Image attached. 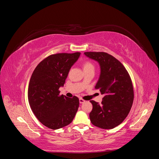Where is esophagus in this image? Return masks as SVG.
Here are the masks:
<instances>
[{"label": "esophagus", "instance_id": "obj_1", "mask_svg": "<svg viewBox=\"0 0 159 159\" xmlns=\"http://www.w3.org/2000/svg\"><path fill=\"white\" fill-rule=\"evenodd\" d=\"M79 101H80V103H84V102H85V101L84 99H81V98H80Z\"/></svg>", "mask_w": 159, "mask_h": 159}]
</instances>
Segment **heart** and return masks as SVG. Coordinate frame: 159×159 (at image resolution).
Wrapping results in <instances>:
<instances>
[{"label": "heart", "mask_w": 159, "mask_h": 159, "mask_svg": "<svg viewBox=\"0 0 159 159\" xmlns=\"http://www.w3.org/2000/svg\"><path fill=\"white\" fill-rule=\"evenodd\" d=\"M83 68H84V70H86L89 69H94V66L91 63V62L85 61L83 65Z\"/></svg>", "instance_id": "1"}]
</instances>
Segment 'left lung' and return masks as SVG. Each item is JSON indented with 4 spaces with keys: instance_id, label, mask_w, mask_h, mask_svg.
<instances>
[{
    "instance_id": "1",
    "label": "left lung",
    "mask_w": 159,
    "mask_h": 159,
    "mask_svg": "<svg viewBox=\"0 0 159 159\" xmlns=\"http://www.w3.org/2000/svg\"><path fill=\"white\" fill-rule=\"evenodd\" d=\"M84 54L99 63L101 72L95 88L105 95L101 104L90 101L93 105L90 121L98 127L113 129L124 121L131 109L134 99L131 79L121 62L107 53L87 52Z\"/></svg>"
}]
</instances>
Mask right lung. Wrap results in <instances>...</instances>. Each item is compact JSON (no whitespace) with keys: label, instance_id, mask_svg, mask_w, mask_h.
<instances>
[{"label":"right lung","instance_id":"add662e5","mask_svg":"<svg viewBox=\"0 0 159 159\" xmlns=\"http://www.w3.org/2000/svg\"><path fill=\"white\" fill-rule=\"evenodd\" d=\"M80 52L60 53L48 56L34 70L28 89V98L34 114L44 125L58 129L71 123L78 111L79 99L60 95L71 66Z\"/></svg>","mask_w":159,"mask_h":159}]
</instances>
